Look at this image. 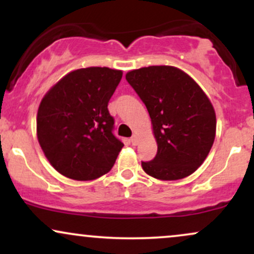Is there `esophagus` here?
Returning a JSON list of instances; mask_svg holds the SVG:
<instances>
[{
  "label": "esophagus",
  "mask_w": 254,
  "mask_h": 254,
  "mask_svg": "<svg viewBox=\"0 0 254 254\" xmlns=\"http://www.w3.org/2000/svg\"><path fill=\"white\" fill-rule=\"evenodd\" d=\"M130 141H131V143H132L133 145H136L137 143H138V136H137L136 133H133L132 137H131V138H130Z\"/></svg>",
  "instance_id": "esophagus-1"
}]
</instances>
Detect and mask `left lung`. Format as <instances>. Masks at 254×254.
<instances>
[{
    "label": "left lung",
    "instance_id": "1",
    "mask_svg": "<svg viewBox=\"0 0 254 254\" xmlns=\"http://www.w3.org/2000/svg\"><path fill=\"white\" fill-rule=\"evenodd\" d=\"M127 81L151 119L157 154L142 162L159 180L189 177L208 156L216 135V113L196 81L172 65H150L127 72Z\"/></svg>",
    "mask_w": 254,
    "mask_h": 254
}]
</instances>
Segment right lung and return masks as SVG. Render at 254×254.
<instances>
[{
  "instance_id": "right-lung-1",
  "label": "right lung",
  "mask_w": 254,
  "mask_h": 254,
  "mask_svg": "<svg viewBox=\"0 0 254 254\" xmlns=\"http://www.w3.org/2000/svg\"><path fill=\"white\" fill-rule=\"evenodd\" d=\"M123 71L106 66L72 70L44 95L37 137L44 155L62 176L88 182L109 173L124 144L112 133L107 104Z\"/></svg>"
}]
</instances>
